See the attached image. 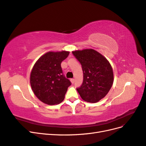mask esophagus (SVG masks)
Instances as JSON below:
<instances>
[{
    "label": "esophagus",
    "instance_id": "esophagus-1",
    "mask_svg": "<svg viewBox=\"0 0 146 146\" xmlns=\"http://www.w3.org/2000/svg\"><path fill=\"white\" fill-rule=\"evenodd\" d=\"M70 82H71V83L73 84L74 83V78H71L70 79Z\"/></svg>",
    "mask_w": 146,
    "mask_h": 146
}]
</instances>
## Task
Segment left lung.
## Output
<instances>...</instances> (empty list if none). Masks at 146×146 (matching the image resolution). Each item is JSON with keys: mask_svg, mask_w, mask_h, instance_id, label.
<instances>
[{"mask_svg": "<svg viewBox=\"0 0 146 146\" xmlns=\"http://www.w3.org/2000/svg\"><path fill=\"white\" fill-rule=\"evenodd\" d=\"M80 63L83 81L77 90L83 100L96 103L108 94L113 83V72L109 61L93 49L72 52Z\"/></svg>", "mask_w": 146, "mask_h": 146, "instance_id": "left-lung-1", "label": "left lung"}]
</instances>
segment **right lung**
I'll use <instances>...</instances> for the list:
<instances>
[{
  "label": "right lung",
  "mask_w": 146,
  "mask_h": 146,
  "mask_svg": "<svg viewBox=\"0 0 146 146\" xmlns=\"http://www.w3.org/2000/svg\"><path fill=\"white\" fill-rule=\"evenodd\" d=\"M69 52H48L35 63L30 74V85L43 103L54 105L61 103L71 82L64 76L61 63Z\"/></svg>",
  "instance_id": "1"
}]
</instances>
